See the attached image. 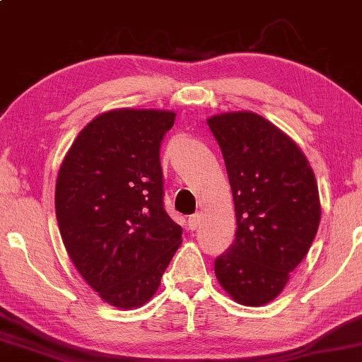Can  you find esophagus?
<instances>
[{
	"label": "esophagus",
	"mask_w": 362,
	"mask_h": 362,
	"mask_svg": "<svg viewBox=\"0 0 362 362\" xmlns=\"http://www.w3.org/2000/svg\"><path fill=\"white\" fill-rule=\"evenodd\" d=\"M199 221H201V215L199 214H194L188 218V228L192 229V231H194L196 228L199 226Z\"/></svg>",
	"instance_id": "esophagus-1"
}]
</instances>
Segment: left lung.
Masks as SVG:
<instances>
[{
    "label": "left lung",
    "instance_id": "8db88e82",
    "mask_svg": "<svg viewBox=\"0 0 362 362\" xmlns=\"http://www.w3.org/2000/svg\"><path fill=\"white\" fill-rule=\"evenodd\" d=\"M226 164L235 239L215 259V275L242 305H264L284 291L317 235L318 185L290 136L255 112L207 120Z\"/></svg>",
    "mask_w": 362,
    "mask_h": 362
}]
</instances>
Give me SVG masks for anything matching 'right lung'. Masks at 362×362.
I'll return each mask as SVG.
<instances>
[{"label": "right lung", "instance_id": "add662e5", "mask_svg": "<svg viewBox=\"0 0 362 362\" xmlns=\"http://www.w3.org/2000/svg\"><path fill=\"white\" fill-rule=\"evenodd\" d=\"M175 114L115 109L72 142L55 187L64 248L103 300L137 308L153 298L182 244L163 206L160 147Z\"/></svg>", "mask_w": 362, "mask_h": 362}]
</instances>
